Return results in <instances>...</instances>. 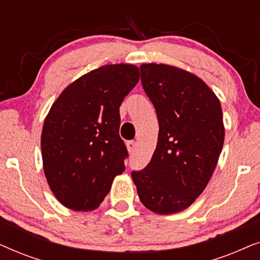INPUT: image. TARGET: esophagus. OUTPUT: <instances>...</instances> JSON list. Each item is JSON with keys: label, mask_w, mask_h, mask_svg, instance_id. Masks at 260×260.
Instances as JSON below:
<instances>
[{"label": "esophagus", "mask_w": 260, "mask_h": 260, "mask_svg": "<svg viewBox=\"0 0 260 260\" xmlns=\"http://www.w3.org/2000/svg\"><path fill=\"white\" fill-rule=\"evenodd\" d=\"M136 142L135 141H129V142H126V149H127V151L130 152H134V150L135 149H136Z\"/></svg>", "instance_id": "1"}]
</instances>
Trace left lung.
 I'll list each match as a JSON object with an SVG mask.
<instances>
[{"instance_id":"8db88e82","label":"left lung","mask_w":260,"mask_h":260,"mask_svg":"<svg viewBox=\"0 0 260 260\" xmlns=\"http://www.w3.org/2000/svg\"><path fill=\"white\" fill-rule=\"evenodd\" d=\"M141 80L159 131L151 161L131 176L145 207L174 214L189 207L213 175L225 138L221 105L204 80L179 67L143 63Z\"/></svg>"}]
</instances>
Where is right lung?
Returning <instances> with one entry per match:
<instances>
[{"label": "right lung", "instance_id": "add662e5", "mask_svg": "<svg viewBox=\"0 0 260 260\" xmlns=\"http://www.w3.org/2000/svg\"><path fill=\"white\" fill-rule=\"evenodd\" d=\"M138 80L137 66L104 65L71 83L53 103L42 126V165L65 207L93 211L125 170L119 106Z\"/></svg>", "mask_w": 260, "mask_h": 260}]
</instances>
